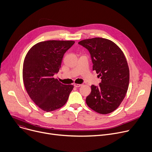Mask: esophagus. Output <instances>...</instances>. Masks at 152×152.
<instances>
[{"instance_id":"1","label":"esophagus","mask_w":152,"mask_h":152,"mask_svg":"<svg viewBox=\"0 0 152 152\" xmlns=\"http://www.w3.org/2000/svg\"><path fill=\"white\" fill-rule=\"evenodd\" d=\"M82 86V84H74V86L76 87H79Z\"/></svg>"}]
</instances>
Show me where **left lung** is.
Masks as SVG:
<instances>
[{
    "mask_svg": "<svg viewBox=\"0 0 152 152\" xmlns=\"http://www.w3.org/2000/svg\"><path fill=\"white\" fill-rule=\"evenodd\" d=\"M78 44L88 50L93 70L102 79L98 86H91L87 106L102 114L113 112L122 102L129 86V71L124 53L114 42L103 38L84 39Z\"/></svg>",
    "mask_w": 152,
    "mask_h": 152,
    "instance_id": "1",
    "label": "left lung"
}]
</instances>
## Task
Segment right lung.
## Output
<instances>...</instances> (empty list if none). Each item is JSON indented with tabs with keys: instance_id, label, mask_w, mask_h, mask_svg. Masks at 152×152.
Instances as JSON below:
<instances>
[{
	"instance_id": "obj_1",
	"label": "right lung",
	"mask_w": 152,
	"mask_h": 152,
	"mask_svg": "<svg viewBox=\"0 0 152 152\" xmlns=\"http://www.w3.org/2000/svg\"><path fill=\"white\" fill-rule=\"evenodd\" d=\"M74 41L39 42L28 50L24 61L23 77L29 96L42 110L50 112L66 103L73 85H65L54 77L61 66L64 54Z\"/></svg>"
}]
</instances>
